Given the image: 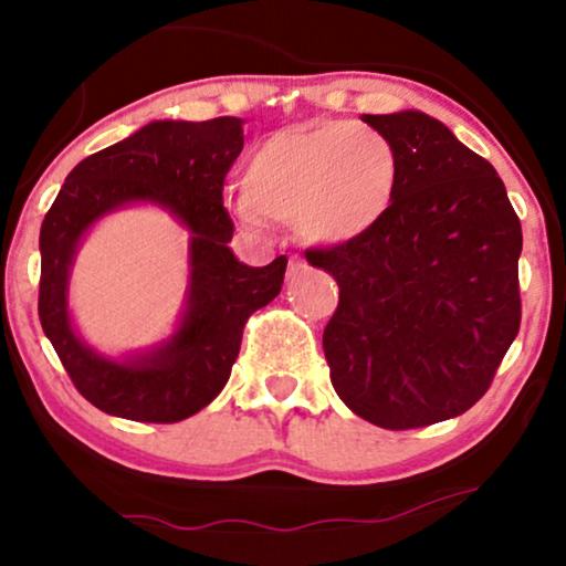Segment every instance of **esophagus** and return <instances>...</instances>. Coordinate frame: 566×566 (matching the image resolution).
I'll return each mask as SVG.
<instances>
[{"label":"esophagus","mask_w":566,"mask_h":566,"mask_svg":"<svg viewBox=\"0 0 566 566\" xmlns=\"http://www.w3.org/2000/svg\"><path fill=\"white\" fill-rule=\"evenodd\" d=\"M306 270H308L306 260H301V258H293V260L289 262V277H296V275H301V273H306Z\"/></svg>","instance_id":"obj_1"}]
</instances>
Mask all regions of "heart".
I'll return each instance as SVG.
<instances>
[{
    "mask_svg": "<svg viewBox=\"0 0 566 566\" xmlns=\"http://www.w3.org/2000/svg\"><path fill=\"white\" fill-rule=\"evenodd\" d=\"M401 177L397 146L381 130L322 120L277 130L252 151L244 196L231 216L247 231L289 223L314 247L366 237L391 211Z\"/></svg>",
    "mask_w": 566,
    "mask_h": 566,
    "instance_id": "obj_1",
    "label": "heart"
}]
</instances>
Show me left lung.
<instances>
[{
	"mask_svg": "<svg viewBox=\"0 0 566 566\" xmlns=\"http://www.w3.org/2000/svg\"><path fill=\"white\" fill-rule=\"evenodd\" d=\"M397 146L401 177L370 234L308 250L339 304L324 329L337 397L386 430L474 407L521 329V221L490 161L420 111L363 115Z\"/></svg>",
	"mask_w": 566,
	"mask_h": 566,
	"instance_id": "8db88e82",
	"label": "left lung"
}]
</instances>
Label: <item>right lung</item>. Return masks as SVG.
Wrapping results in <instances>:
<instances>
[{
  "label": "right lung",
  "mask_w": 566,
  "mask_h": 566,
  "mask_svg": "<svg viewBox=\"0 0 566 566\" xmlns=\"http://www.w3.org/2000/svg\"><path fill=\"white\" fill-rule=\"evenodd\" d=\"M242 118L151 120L82 159L41 227L45 337L80 394L136 422H180L219 397L231 376L244 322L281 293L285 254L250 268L231 252L223 177L244 146ZM154 205L189 231V289L174 332L142 352L107 356L75 329L67 285L73 260L96 223L123 207Z\"/></svg>",
  "instance_id": "obj_1"
}]
</instances>
